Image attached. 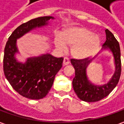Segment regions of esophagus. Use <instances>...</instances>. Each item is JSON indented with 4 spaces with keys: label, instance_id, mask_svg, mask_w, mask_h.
<instances>
[{
    "label": "esophagus",
    "instance_id": "34e87169",
    "mask_svg": "<svg viewBox=\"0 0 124 124\" xmlns=\"http://www.w3.org/2000/svg\"><path fill=\"white\" fill-rule=\"evenodd\" d=\"M69 64V60L67 58H64L63 60V66H66Z\"/></svg>",
    "mask_w": 124,
    "mask_h": 124
}]
</instances>
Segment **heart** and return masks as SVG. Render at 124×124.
<instances>
[{
    "mask_svg": "<svg viewBox=\"0 0 124 124\" xmlns=\"http://www.w3.org/2000/svg\"><path fill=\"white\" fill-rule=\"evenodd\" d=\"M54 45L59 50L70 46V54L78 59L88 58L96 54L100 46L98 35L88 28L82 26L64 28L61 34H57L54 38Z\"/></svg>",
    "mask_w": 124,
    "mask_h": 124,
    "instance_id": "b5f03b06",
    "label": "heart"
}]
</instances>
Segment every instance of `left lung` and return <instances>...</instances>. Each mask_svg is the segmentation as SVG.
Masks as SVG:
<instances>
[{"mask_svg":"<svg viewBox=\"0 0 124 124\" xmlns=\"http://www.w3.org/2000/svg\"><path fill=\"white\" fill-rule=\"evenodd\" d=\"M106 40L103 45L101 51L108 50L111 52L114 58L115 72L107 83L97 85L92 83L88 79L86 69L88 64L95 58L97 54L93 59L87 60L71 59L70 62L75 69V78L73 79V87L76 95L81 100L86 102H95L108 96L116 87L121 75V52L119 44L114 35L108 29L105 30Z\"/></svg>","mask_w":124,"mask_h":124,"instance_id":"obj_1","label":"left lung"}]
</instances>
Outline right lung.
I'll return each mask as SVG.
<instances>
[{"label":"right lung","instance_id":"add662e5","mask_svg":"<svg viewBox=\"0 0 124 124\" xmlns=\"http://www.w3.org/2000/svg\"><path fill=\"white\" fill-rule=\"evenodd\" d=\"M52 16H43L31 20L16 29L8 38L4 51L3 70L13 88L22 96L31 100L45 97L53 85L55 75L62 68L63 58L51 54H42L28 58L25 62H18L17 40L36 28L49 24Z\"/></svg>","mask_w":124,"mask_h":124}]
</instances>
